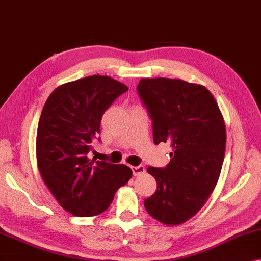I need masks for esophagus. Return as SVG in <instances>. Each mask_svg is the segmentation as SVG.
<instances>
[{"label":"esophagus","mask_w":261,"mask_h":261,"mask_svg":"<svg viewBox=\"0 0 261 261\" xmlns=\"http://www.w3.org/2000/svg\"><path fill=\"white\" fill-rule=\"evenodd\" d=\"M132 171H133L134 176H140L146 172V168L143 166H136V167H132Z\"/></svg>","instance_id":"esophagus-1"}]
</instances>
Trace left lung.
<instances>
[{"label": "left lung", "mask_w": 261, "mask_h": 261, "mask_svg": "<svg viewBox=\"0 0 261 261\" xmlns=\"http://www.w3.org/2000/svg\"><path fill=\"white\" fill-rule=\"evenodd\" d=\"M136 90L151 119L154 143L172 149L166 167H148L158 189L144 199V207L159 222L178 225L202 209L218 182L225 123L214 95L202 85L144 78Z\"/></svg>", "instance_id": "1"}]
</instances>
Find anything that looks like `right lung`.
I'll return each mask as SVG.
<instances>
[{
	"instance_id": "1",
	"label": "right lung",
	"mask_w": 261,
	"mask_h": 261,
	"mask_svg": "<svg viewBox=\"0 0 261 261\" xmlns=\"http://www.w3.org/2000/svg\"><path fill=\"white\" fill-rule=\"evenodd\" d=\"M127 91L107 75H90L58 86L43 107L36 140L38 169L63 209L78 217L106 211L133 175L125 164L89 158L102 114Z\"/></svg>"
}]
</instances>
